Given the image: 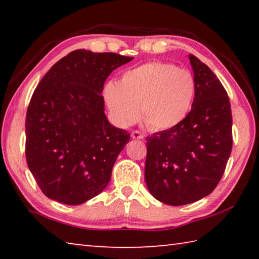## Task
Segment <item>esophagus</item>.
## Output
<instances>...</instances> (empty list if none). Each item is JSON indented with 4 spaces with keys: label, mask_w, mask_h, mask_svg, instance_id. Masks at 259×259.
<instances>
[{
    "label": "esophagus",
    "mask_w": 259,
    "mask_h": 259,
    "mask_svg": "<svg viewBox=\"0 0 259 259\" xmlns=\"http://www.w3.org/2000/svg\"><path fill=\"white\" fill-rule=\"evenodd\" d=\"M131 137H133L134 139H143L144 137H145V136H144V134L140 133V131L135 130V131H133V133H131Z\"/></svg>",
    "instance_id": "obj_1"
}]
</instances>
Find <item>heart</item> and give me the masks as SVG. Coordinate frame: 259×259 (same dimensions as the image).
<instances>
[{
    "instance_id": "1",
    "label": "heart",
    "mask_w": 259,
    "mask_h": 259,
    "mask_svg": "<svg viewBox=\"0 0 259 259\" xmlns=\"http://www.w3.org/2000/svg\"><path fill=\"white\" fill-rule=\"evenodd\" d=\"M195 95V81L185 69L152 61L122 74L119 83L108 82L104 98L113 119L130 125L140 115L154 130L176 126L190 112ZM140 108H138V105Z\"/></svg>"
}]
</instances>
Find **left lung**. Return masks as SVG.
Wrapping results in <instances>:
<instances>
[{
  "label": "left lung",
  "mask_w": 259,
  "mask_h": 259,
  "mask_svg": "<svg viewBox=\"0 0 259 259\" xmlns=\"http://www.w3.org/2000/svg\"><path fill=\"white\" fill-rule=\"evenodd\" d=\"M188 59L195 95L181 123L147 137L145 182L160 202L184 205L209 195L232 151V112L224 87L195 56Z\"/></svg>",
  "instance_id": "obj_1"
}]
</instances>
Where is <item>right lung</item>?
Listing matches in <instances>:
<instances>
[{
  "mask_svg": "<svg viewBox=\"0 0 259 259\" xmlns=\"http://www.w3.org/2000/svg\"><path fill=\"white\" fill-rule=\"evenodd\" d=\"M134 57L75 50L46 74L26 115V160L48 198L77 205L111 179L130 135L105 115L104 83Z\"/></svg>",
  "mask_w": 259,
  "mask_h": 259,
  "instance_id": "obj_1",
  "label": "right lung"
}]
</instances>
